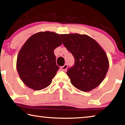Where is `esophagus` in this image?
I'll return each instance as SVG.
<instances>
[{"mask_svg":"<svg viewBox=\"0 0 125 125\" xmlns=\"http://www.w3.org/2000/svg\"><path fill=\"white\" fill-rule=\"evenodd\" d=\"M67 68H68V64H65L63 66H62L61 67V70H63V71H65V70L67 69Z\"/></svg>","mask_w":125,"mask_h":125,"instance_id":"obj_1","label":"esophagus"}]
</instances>
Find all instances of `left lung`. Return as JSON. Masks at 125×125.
Returning <instances> with one entry per match:
<instances>
[{
    "label": "left lung",
    "instance_id": "left-lung-1",
    "mask_svg": "<svg viewBox=\"0 0 125 125\" xmlns=\"http://www.w3.org/2000/svg\"><path fill=\"white\" fill-rule=\"evenodd\" d=\"M63 44L74 57V65L67 74L75 87L88 92L103 81L109 61L103 49L94 39L79 34H61Z\"/></svg>",
    "mask_w": 125,
    "mask_h": 125
}]
</instances>
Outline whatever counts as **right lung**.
I'll return each instance as SVG.
<instances>
[{"instance_id":"right-lung-1","label":"right lung","mask_w":125,"mask_h":125,"mask_svg":"<svg viewBox=\"0 0 125 125\" xmlns=\"http://www.w3.org/2000/svg\"><path fill=\"white\" fill-rule=\"evenodd\" d=\"M62 44L60 35L49 31L34 34L26 41L16 63L18 73L25 85L38 91L51 84L60 68L54 50Z\"/></svg>"}]
</instances>
